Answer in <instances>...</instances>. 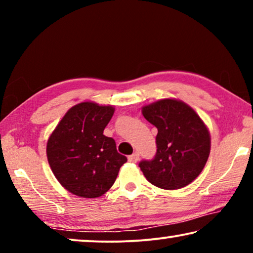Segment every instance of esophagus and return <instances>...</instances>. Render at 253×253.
I'll list each match as a JSON object with an SVG mask.
<instances>
[{"label": "esophagus", "mask_w": 253, "mask_h": 253, "mask_svg": "<svg viewBox=\"0 0 253 253\" xmlns=\"http://www.w3.org/2000/svg\"><path fill=\"white\" fill-rule=\"evenodd\" d=\"M127 160H129L130 162H137L138 160H139V153H138V152H134V153H132L127 157Z\"/></svg>", "instance_id": "obj_1"}]
</instances>
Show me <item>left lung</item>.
Here are the masks:
<instances>
[{"label": "left lung", "mask_w": 253, "mask_h": 253, "mask_svg": "<svg viewBox=\"0 0 253 253\" xmlns=\"http://www.w3.org/2000/svg\"><path fill=\"white\" fill-rule=\"evenodd\" d=\"M143 115L158 129L157 153L151 160L139 162L145 177L165 190L190 184L210 155L211 138L205 124L191 107L172 99L144 107Z\"/></svg>", "instance_id": "8db88e82"}]
</instances>
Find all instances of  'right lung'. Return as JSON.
<instances>
[{
	"instance_id": "add662e5",
	"label": "right lung",
	"mask_w": 253,
	"mask_h": 253,
	"mask_svg": "<svg viewBox=\"0 0 253 253\" xmlns=\"http://www.w3.org/2000/svg\"><path fill=\"white\" fill-rule=\"evenodd\" d=\"M114 114L112 106L82 102L68 110L47 143L55 177L68 191L96 198L108 191L126 158L115 140L103 134Z\"/></svg>"
}]
</instances>
